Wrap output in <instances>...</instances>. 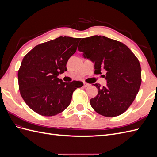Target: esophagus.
<instances>
[{
    "label": "esophagus",
    "mask_w": 157,
    "mask_h": 157,
    "mask_svg": "<svg viewBox=\"0 0 157 157\" xmlns=\"http://www.w3.org/2000/svg\"><path fill=\"white\" fill-rule=\"evenodd\" d=\"M90 84H88V83H86V82H84V87H88L89 86H90Z\"/></svg>",
    "instance_id": "1"
}]
</instances>
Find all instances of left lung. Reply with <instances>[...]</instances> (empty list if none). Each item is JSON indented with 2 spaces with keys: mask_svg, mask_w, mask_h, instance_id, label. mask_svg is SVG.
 Here are the masks:
<instances>
[{
  "mask_svg": "<svg viewBox=\"0 0 157 157\" xmlns=\"http://www.w3.org/2000/svg\"><path fill=\"white\" fill-rule=\"evenodd\" d=\"M78 50L83 57L94 63V73L102 74L105 86L94 84L97 96L90 99V105L99 115L114 117L124 113L138 93L141 83L139 60L128 46L121 42L103 36L82 39Z\"/></svg>",
  "mask_w": 157,
  "mask_h": 157,
  "instance_id": "1",
  "label": "left lung"
}]
</instances>
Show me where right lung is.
<instances>
[{
  "mask_svg": "<svg viewBox=\"0 0 157 157\" xmlns=\"http://www.w3.org/2000/svg\"><path fill=\"white\" fill-rule=\"evenodd\" d=\"M80 39L59 36L34 47L24 56L17 77L20 94L33 111L51 117L63 111L73 93L83 82H65L58 76L67 70V61Z\"/></svg>",
  "mask_w": 157,
  "mask_h": 157,
  "instance_id": "right-lung-1",
  "label": "right lung"
}]
</instances>
